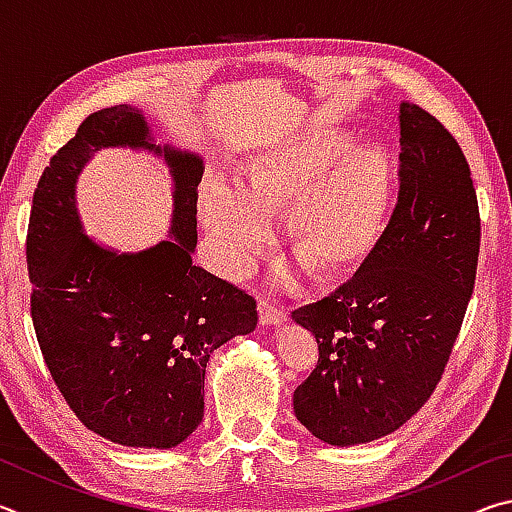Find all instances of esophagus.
<instances>
[{"mask_svg": "<svg viewBox=\"0 0 512 512\" xmlns=\"http://www.w3.org/2000/svg\"><path fill=\"white\" fill-rule=\"evenodd\" d=\"M257 311H259V323H262V325L280 327L284 323V318H287V314H284L282 307H275L268 300H259Z\"/></svg>", "mask_w": 512, "mask_h": 512, "instance_id": "obj_1", "label": "esophagus"}]
</instances>
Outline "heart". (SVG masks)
<instances>
[{
	"instance_id": "1",
	"label": "heart",
	"mask_w": 512,
	"mask_h": 512,
	"mask_svg": "<svg viewBox=\"0 0 512 512\" xmlns=\"http://www.w3.org/2000/svg\"><path fill=\"white\" fill-rule=\"evenodd\" d=\"M395 160L361 146L341 126H309L257 151L246 185L212 176L198 210L225 273L241 275L271 237V214L289 208L293 255L318 277L361 264L384 235L395 192Z\"/></svg>"
}]
</instances>
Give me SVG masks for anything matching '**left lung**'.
<instances>
[{
  "label": "left lung",
  "instance_id": "obj_1",
  "mask_svg": "<svg viewBox=\"0 0 512 512\" xmlns=\"http://www.w3.org/2000/svg\"><path fill=\"white\" fill-rule=\"evenodd\" d=\"M400 144L397 205L375 250L334 293L291 314L318 343L293 411L327 445L370 443L422 409L472 298L481 219L470 164L415 103H400Z\"/></svg>",
  "mask_w": 512,
  "mask_h": 512
}]
</instances>
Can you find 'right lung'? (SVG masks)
I'll return each instance as SVG.
<instances>
[{"label": "right lung", "instance_id": "right-lung-1", "mask_svg": "<svg viewBox=\"0 0 512 512\" xmlns=\"http://www.w3.org/2000/svg\"><path fill=\"white\" fill-rule=\"evenodd\" d=\"M106 145L170 164L171 240L119 256L82 235L75 178ZM201 178L196 153L153 144L142 110L112 106L83 121L33 194L27 264L42 357L76 418L117 445L183 443L203 420L210 354L257 327L253 296L192 264Z\"/></svg>", "mask_w": 512, "mask_h": 512}]
</instances>
